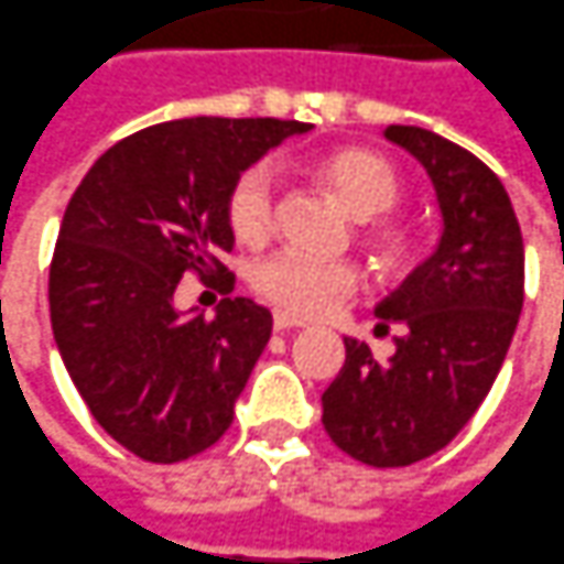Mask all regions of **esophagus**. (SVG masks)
Instances as JSON below:
<instances>
[{
  "instance_id": "esophagus-1",
  "label": "esophagus",
  "mask_w": 564,
  "mask_h": 564,
  "mask_svg": "<svg viewBox=\"0 0 564 564\" xmlns=\"http://www.w3.org/2000/svg\"><path fill=\"white\" fill-rule=\"evenodd\" d=\"M304 323L301 319H294V316H289V313H275L273 316V328L275 332H289V328H301Z\"/></svg>"
}]
</instances>
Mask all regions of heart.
Listing matches in <instances>:
<instances>
[{
    "mask_svg": "<svg viewBox=\"0 0 564 564\" xmlns=\"http://www.w3.org/2000/svg\"><path fill=\"white\" fill-rule=\"evenodd\" d=\"M319 176L326 180L341 204L357 220H372L400 202V180L394 167L362 149H344L319 161ZM279 180L275 170L260 161L245 167L229 185L226 195V223L232 236L245 245H257L273 232ZM376 248L384 257H400L403 245L394 232H376ZM362 275L347 260H319L301 251H275L257 260L251 270V289L257 297L291 316H319L341 307L360 291Z\"/></svg>",
    "mask_w": 564,
    "mask_h": 564,
    "instance_id": "b5f03b06",
    "label": "heart"
}]
</instances>
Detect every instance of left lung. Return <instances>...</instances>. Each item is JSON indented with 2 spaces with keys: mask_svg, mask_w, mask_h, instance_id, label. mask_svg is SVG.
I'll return each instance as SVG.
<instances>
[{
  "mask_svg": "<svg viewBox=\"0 0 564 564\" xmlns=\"http://www.w3.org/2000/svg\"><path fill=\"white\" fill-rule=\"evenodd\" d=\"M432 176L444 232L434 254L381 301L400 326L394 354L344 338L341 372L323 394L332 444L372 468L413 466L466 429L500 372L524 301V245L500 176L444 135L388 127Z\"/></svg>",
  "mask_w": 564,
  "mask_h": 564,
  "instance_id": "1",
  "label": "left lung"
}]
</instances>
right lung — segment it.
<instances>
[{
	"mask_svg": "<svg viewBox=\"0 0 564 564\" xmlns=\"http://www.w3.org/2000/svg\"><path fill=\"white\" fill-rule=\"evenodd\" d=\"M310 123L275 117H185L105 151L67 204L48 267L52 332L89 413L145 463L214 447L270 341L273 316L223 297L214 319L173 304L185 273L236 275L229 185Z\"/></svg>",
	"mask_w": 564,
	"mask_h": 564,
	"instance_id": "obj_1",
	"label": "right lung"
}]
</instances>
